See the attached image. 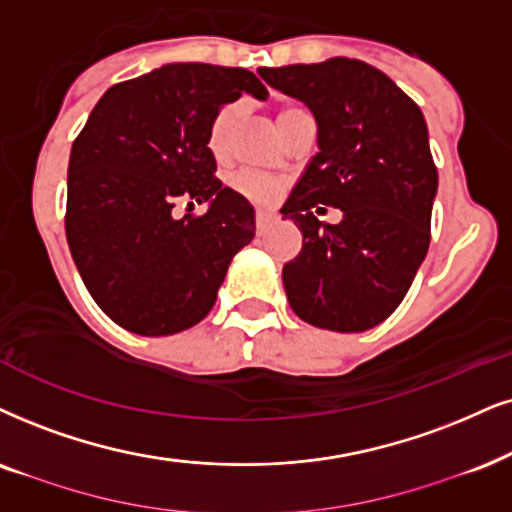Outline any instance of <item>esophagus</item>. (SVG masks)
I'll return each mask as SVG.
<instances>
[{"mask_svg":"<svg viewBox=\"0 0 512 512\" xmlns=\"http://www.w3.org/2000/svg\"><path fill=\"white\" fill-rule=\"evenodd\" d=\"M271 222H274V215H271V212H264V210H257V215H255V226H257V234H264V231L269 229L271 226Z\"/></svg>","mask_w":512,"mask_h":512,"instance_id":"esophagus-1","label":"esophagus"}]
</instances>
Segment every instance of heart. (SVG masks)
<instances>
[{
    "label": "heart",
    "instance_id": "obj_1",
    "mask_svg": "<svg viewBox=\"0 0 512 512\" xmlns=\"http://www.w3.org/2000/svg\"><path fill=\"white\" fill-rule=\"evenodd\" d=\"M300 113H304V108L295 106V103H286V106L278 108L276 120H278V127H281V132L288 127V122L297 118ZM236 122H238L236 103H226V106H222L215 115H212V120L208 125V139L205 141H208V151L212 153V158L215 160L229 158L231 137H234ZM231 186H234V191L241 193V196L252 200V203L269 205V203H274L278 196H281L286 181L278 179V177H267V174L238 172L231 177Z\"/></svg>",
    "mask_w": 512,
    "mask_h": 512
}]
</instances>
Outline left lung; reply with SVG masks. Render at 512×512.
<instances>
[{
    "label": "left lung",
    "instance_id": "obj_1",
    "mask_svg": "<svg viewBox=\"0 0 512 512\" xmlns=\"http://www.w3.org/2000/svg\"><path fill=\"white\" fill-rule=\"evenodd\" d=\"M260 75L319 125V153L281 208L302 231L300 255L283 267L290 307L316 328L368 331L399 307L428 255L437 167L423 113L357 58ZM319 204L340 207L341 224L319 223Z\"/></svg>",
    "mask_w": 512,
    "mask_h": 512
}]
</instances>
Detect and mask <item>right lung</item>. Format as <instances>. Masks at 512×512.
<instances>
[{"instance_id": "add662e5", "label": "right lung", "mask_w": 512, "mask_h": 512, "mask_svg": "<svg viewBox=\"0 0 512 512\" xmlns=\"http://www.w3.org/2000/svg\"><path fill=\"white\" fill-rule=\"evenodd\" d=\"M243 92L267 99L250 70L172 63L113 84L73 141L66 236L94 302L139 335L203 321L229 262L255 236V212L215 177L208 125ZM210 202L205 216L171 215Z\"/></svg>"}]
</instances>
